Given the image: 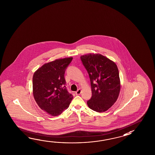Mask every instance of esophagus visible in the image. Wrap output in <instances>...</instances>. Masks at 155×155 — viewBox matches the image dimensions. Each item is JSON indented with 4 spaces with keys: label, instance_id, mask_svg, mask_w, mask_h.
Returning <instances> with one entry per match:
<instances>
[{
    "label": "esophagus",
    "instance_id": "1",
    "mask_svg": "<svg viewBox=\"0 0 155 155\" xmlns=\"http://www.w3.org/2000/svg\"><path fill=\"white\" fill-rule=\"evenodd\" d=\"M81 89H78V91H76V92H75V94H76V95H80V94H81Z\"/></svg>",
    "mask_w": 155,
    "mask_h": 155
}]
</instances>
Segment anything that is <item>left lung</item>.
<instances>
[{"mask_svg":"<svg viewBox=\"0 0 155 155\" xmlns=\"http://www.w3.org/2000/svg\"><path fill=\"white\" fill-rule=\"evenodd\" d=\"M80 59L91 82L92 96L87 101V105L96 112H105L116 101L120 91L117 65L101 54H90Z\"/></svg>","mask_w":155,"mask_h":155,"instance_id":"1","label":"left lung"}]
</instances>
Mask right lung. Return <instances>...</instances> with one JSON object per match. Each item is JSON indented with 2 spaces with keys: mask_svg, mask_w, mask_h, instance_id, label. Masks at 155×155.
I'll return each mask as SVG.
<instances>
[{
  "mask_svg": "<svg viewBox=\"0 0 155 155\" xmlns=\"http://www.w3.org/2000/svg\"><path fill=\"white\" fill-rule=\"evenodd\" d=\"M73 58L46 63L34 74V97L40 108L53 116L68 109L73 98L68 91L64 74Z\"/></svg>",
  "mask_w": 155,
  "mask_h": 155,
  "instance_id": "add662e5",
  "label": "right lung"
}]
</instances>
